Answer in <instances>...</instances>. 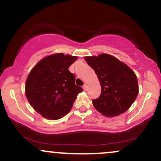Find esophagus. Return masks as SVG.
<instances>
[{"mask_svg":"<svg viewBox=\"0 0 161 161\" xmlns=\"http://www.w3.org/2000/svg\"><path fill=\"white\" fill-rule=\"evenodd\" d=\"M82 88H83V90H84V91H87V85L85 84L84 86H82Z\"/></svg>","mask_w":161,"mask_h":161,"instance_id":"obj_1","label":"esophagus"}]
</instances>
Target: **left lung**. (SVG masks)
I'll list each match as a JSON object with an SVG mask.
<instances>
[{
  "label": "left lung",
  "mask_w": 161,
  "mask_h": 161,
  "mask_svg": "<svg viewBox=\"0 0 161 161\" xmlns=\"http://www.w3.org/2000/svg\"><path fill=\"white\" fill-rule=\"evenodd\" d=\"M85 60L95 70L101 83V95L92 100L96 110L110 117L126 111L138 94L134 72L126 64L107 53L86 57Z\"/></svg>",
  "instance_id": "8db88e82"
}]
</instances>
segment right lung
Instances as JSON below:
<instances>
[{"mask_svg": "<svg viewBox=\"0 0 161 161\" xmlns=\"http://www.w3.org/2000/svg\"><path fill=\"white\" fill-rule=\"evenodd\" d=\"M77 57L55 53L40 60L29 73L25 96L37 113L48 119H58L70 111L81 87L68 69Z\"/></svg>", "mask_w": 161, "mask_h": 161, "instance_id": "add662e5", "label": "right lung"}]
</instances>
